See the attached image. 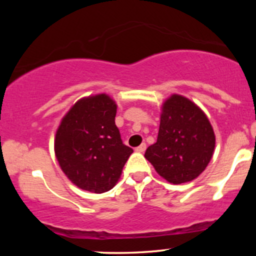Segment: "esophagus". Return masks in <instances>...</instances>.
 I'll return each instance as SVG.
<instances>
[{
  "mask_svg": "<svg viewBox=\"0 0 256 256\" xmlns=\"http://www.w3.org/2000/svg\"><path fill=\"white\" fill-rule=\"evenodd\" d=\"M146 143H142V144H140V146H137V148L134 149V150H136L137 152H146Z\"/></svg>",
  "mask_w": 256,
  "mask_h": 256,
  "instance_id": "esophagus-1",
  "label": "esophagus"
}]
</instances>
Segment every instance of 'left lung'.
<instances>
[{"label":"left lung","mask_w":256,"mask_h":256,"mask_svg":"<svg viewBox=\"0 0 256 256\" xmlns=\"http://www.w3.org/2000/svg\"><path fill=\"white\" fill-rule=\"evenodd\" d=\"M216 134L204 112L192 100L173 94L161 106L156 143L144 158L168 183L196 179L213 156Z\"/></svg>","instance_id":"1"}]
</instances>
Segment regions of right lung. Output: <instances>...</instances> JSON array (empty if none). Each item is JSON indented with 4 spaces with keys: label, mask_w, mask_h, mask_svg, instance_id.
<instances>
[{
    "label": "right lung",
    "mask_w": 256,
    "mask_h": 256,
    "mask_svg": "<svg viewBox=\"0 0 256 256\" xmlns=\"http://www.w3.org/2000/svg\"><path fill=\"white\" fill-rule=\"evenodd\" d=\"M116 108L110 95L96 94L78 100L61 119L54 140L55 156L79 189L95 194L113 189L134 152L122 142Z\"/></svg>",
    "instance_id": "obj_1"
}]
</instances>
